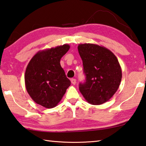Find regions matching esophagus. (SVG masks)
<instances>
[{
  "instance_id": "34e87169",
  "label": "esophagus",
  "mask_w": 146,
  "mask_h": 146,
  "mask_svg": "<svg viewBox=\"0 0 146 146\" xmlns=\"http://www.w3.org/2000/svg\"><path fill=\"white\" fill-rule=\"evenodd\" d=\"M71 83L72 85H76V79H72L71 80Z\"/></svg>"
}]
</instances>
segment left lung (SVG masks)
Instances as JSON below:
<instances>
[{"label": "left lung", "instance_id": "obj_1", "mask_svg": "<svg viewBox=\"0 0 146 146\" xmlns=\"http://www.w3.org/2000/svg\"><path fill=\"white\" fill-rule=\"evenodd\" d=\"M86 81L79 88L88 103L99 105L108 101L119 87L122 70L119 61L108 48L93 43L79 44Z\"/></svg>", "mask_w": 146, "mask_h": 146}]
</instances>
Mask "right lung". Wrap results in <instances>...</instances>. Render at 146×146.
<instances>
[{"label":"right lung","instance_id":"right-lung-1","mask_svg":"<svg viewBox=\"0 0 146 146\" xmlns=\"http://www.w3.org/2000/svg\"><path fill=\"white\" fill-rule=\"evenodd\" d=\"M70 48L68 44L40 50L31 58L25 72L27 93L36 103L46 108L57 106L70 85L60 60Z\"/></svg>","mask_w":146,"mask_h":146}]
</instances>
